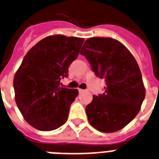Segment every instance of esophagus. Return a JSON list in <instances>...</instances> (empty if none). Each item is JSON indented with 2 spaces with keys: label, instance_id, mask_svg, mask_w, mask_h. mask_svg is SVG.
<instances>
[{
  "label": "esophagus",
  "instance_id": "obj_1",
  "mask_svg": "<svg viewBox=\"0 0 159 159\" xmlns=\"http://www.w3.org/2000/svg\"><path fill=\"white\" fill-rule=\"evenodd\" d=\"M86 91V90H83V89H78V91H79V93H82Z\"/></svg>",
  "mask_w": 159,
  "mask_h": 159
}]
</instances>
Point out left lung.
<instances>
[{
    "label": "left lung",
    "mask_w": 159,
    "mask_h": 159,
    "mask_svg": "<svg viewBox=\"0 0 159 159\" xmlns=\"http://www.w3.org/2000/svg\"><path fill=\"white\" fill-rule=\"evenodd\" d=\"M80 52L98 77L106 82L104 92L93 95L86 105L90 124L101 132L122 129L137 115L145 97L140 68L125 46L111 37H91Z\"/></svg>",
    "instance_id": "1"
}]
</instances>
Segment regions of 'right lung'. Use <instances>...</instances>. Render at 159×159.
<instances>
[{
    "instance_id": "add662e5",
    "label": "right lung",
    "mask_w": 159,
    "mask_h": 159,
    "mask_svg": "<svg viewBox=\"0 0 159 159\" xmlns=\"http://www.w3.org/2000/svg\"><path fill=\"white\" fill-rule=\"evenodd\" d=\"M84 38L54 35L29 50L14 78L15 102L28 124L49 131L67 122L77 89L60 87L68 67L79 55Z\"/></svg>"
}]
</instances>
